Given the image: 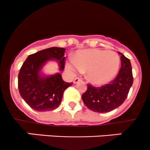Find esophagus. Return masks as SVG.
<instances>
[{"instance_id": "obj_1", "label": "esophagus", "mask_w": 150, "mask_h": 150, "mask_svg": "<svg viewBox=\"0 0 150 150\" xmlns=\"http://www.w3.org/2000/svg\"><path fill=\"white\" fill-rule=\"evenodd\" d=\"M81 78H79V77H76V78H75L74 80V84H76V83H77V82H78V81H81Z\"/></svg>"}]
</instances>
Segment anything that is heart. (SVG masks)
<instances>
[{
  "instance_id": "heart-1",
  "label": "heart",
  "mask_w": 150,
  "mask_h": 150,
  "mask_svg": "<svg viewBox=\"0 0 150 150\" xmlns=\"http://www.w3.org/2000/svg\"><path fill=\"white\" fill-rule=\"evenodd\" d=\"M120 65L117 53L98 49L79 51L75 59L70 58L66 63L71 71H87V79L98 85L110 81L117 74Z\"/></svg>"
}]
</instances>
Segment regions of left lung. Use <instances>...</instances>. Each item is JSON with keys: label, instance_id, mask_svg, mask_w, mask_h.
<instances>
[{"label": "left lung", "instance_id": "obj_1", "mask_svg": "<svg viewBox=\"0 0 150 150\" xmlns=\"http://www.w3.org/2000/svg\"><path fill=\"white\" fill-rule=\"evenodd\" d=\"M121 54V67L117 76L109 84L100 87L87 84V89L81 96L83 102L88 109L96 112H109L117 108L125 101L133 77L130 60Z\"/></svg>", "mask_w": 150, "mask_h": 150}]
</instances>
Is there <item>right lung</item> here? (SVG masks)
<instances>
[{
    "label": "right lung",
    "instance_id": "obj_1",
    "mask_svg": "<svg viewBox=\"0 0 150 150\" xmlns=\"http://www.w3.org/2000/svg\"><path fill=\"white\" fill-rule=\"evenodd\" d=\"M66 49L51 47L30 54L23 63L18 75V88L21 97L34 110L52 111L58 107L65 90L71 83L63 81L57 74L47 77L39 76L41 66L50 59L60 63V70L65 69Z\"/></svg>",
    "mask_w": 150,
    "mask_h": 150
}]
</instances>
